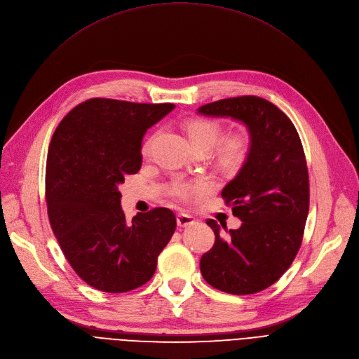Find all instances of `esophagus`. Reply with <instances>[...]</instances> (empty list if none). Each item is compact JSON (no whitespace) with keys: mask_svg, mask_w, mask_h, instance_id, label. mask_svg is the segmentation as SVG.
I'll return each instance as SVG.
<instances>
[{"mask_svg":"<svg viewBox=\"0 0 359 359\" xmlns=\"http://www.w3.org/2000/svg\"><path fill=\"white\" fill-rule=\"evenodd\" d=\"M177 224L180 228H187V226H191L196 224V219L190 215H185V213H180L177 216Z\"/></svg>","mask_w":359,"mask_h":359,"instance_id":"1","label":"esophagus"}]
</instances>
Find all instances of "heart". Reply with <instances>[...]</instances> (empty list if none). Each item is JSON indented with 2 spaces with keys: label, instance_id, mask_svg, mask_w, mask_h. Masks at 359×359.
Segmentation results:
<instances>
[{
  "label": "heart",
  "instance_id": "1",
  "mask_svg": "<svg viewBox=\"0 0 359 359\" xmlns=\"http://www.w3.org/2000/svg\"><path fill=\"white\" fill-rule=\"evenodd\" d=\"M187 135L196 150L208 151L215 147L213 158L220 169L225 172H238L250 159L251 139L241 131L231 133L220 139L222 127L219 123L206 118H193L185 123ZM151 139L143 144V151L149 153ZM212 189L208 180L180 181L170 189V194L181 201H190L194 196L206 194Z\"/></svg>",
  "mask_w": 359,
  "mask_h": 359
}]
</instances>
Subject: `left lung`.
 <instances>
[{
	"mask_svg": "<svg viewBox=\"0 0 359 359\" xmlns=\"http://www.w3.org/2000/svg\"><path fill=\"white\" fill-rule=\"evenodd\" d=\"M200 114L231 116L251 134V155L222 198L243 220L241 228L219 233L213 219V247L201 255L200 270L209 285L232 295L260 292L280 279L299 251L310 209L305 153L295 126L271 102L252 96L220 99Z\"/></svg>",
	"mask_w": 359,
	"mask_h": 359,
	"instance_id": "left-lung-1",
	"label": "left lung"
}]
</instances>
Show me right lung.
Returning <instances> with one entry per match:
<instances>
[{"label": "right lung", "instance_id": "add662e5", "mask_svg": "<svg viewBox=\"0 0 359 359\" xmlns=\"http://www.w3.org/2000/svg\"><path fill=\"white\" fill-rule=\"evenodd\" d=\"M174 104L93 97L68 112L50 139L45 198L64 257L88 285L109 294L149 282L177 228L155 208L126 222L118 185L142 168V139Z\"/></svg>", "mask_w": 359, "mask_h": 359}]
</instances>
